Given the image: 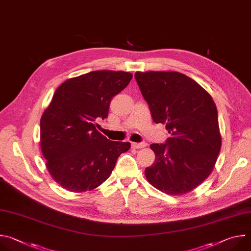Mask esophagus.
<instances>
[{
  "mask_svg": "<svg viewBox=\"0 0 251 251\" xmlns=\"http://www.w3.org/2000/svg\"><path fill=\"white\" fill-rule=\"evenodd\" d=\"M147 146V143L145 142H141V143H132V148L134 149H141Z\"/></svg>",
  "mask_w": 251,
  "mask_h": 251,
  "instance_id": "obj_1",
  "label": "esophagus"
}]
</instances>
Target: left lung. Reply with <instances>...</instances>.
Instances as JSON below:
<instances>
[{
    "label": "left lung",
    "mask_w": 251,
    "mask_h": 251,
    "mask_svg": "<svg viewBox=\"0 0 251 251\" xmlns=\"http://www.w3.org/2000/svg\"><path fill=\"white\" fill-rule=\"evenodd\" d=\"M135 79L155 123L171 135L165 144H152L156 159L146 168L148 182L172 196L201 185L217 162L222 137L217 106L195 80L176 71L136 73Z\"/></svg>",
    "instance_id": "8db88e82"
}]
</instances>
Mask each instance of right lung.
<instances>
[{"label":"right lung","mask_w":251,"mask_h":251,"mask_svg":"<svg viewBox=\"0 0 251 251\" xmlns=\"http://www.w3.org/2000/svg\"><path fill=\"white\" fill-rule=\"evenodd\" d=\"M130 73L96 70L70 78L54 92L41 119V147L53 180L82 193L104 183L129 142L110 141L95 121L108 117L113 96L131 81Z\"/></svg>","instance_id":"1"}]
</instances>
